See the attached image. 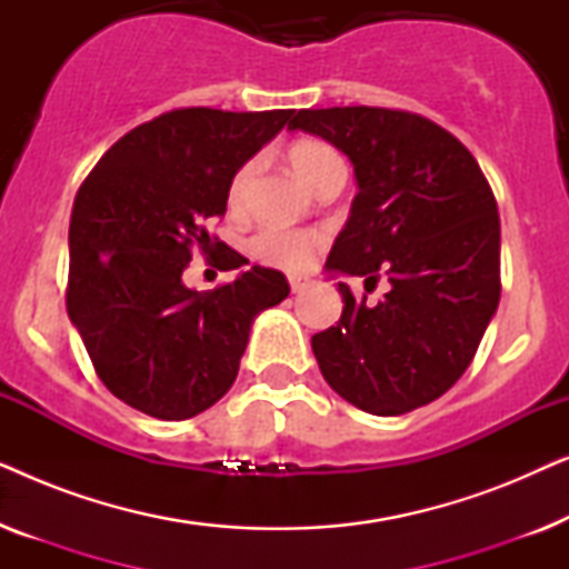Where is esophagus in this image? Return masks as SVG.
<instances>
[{
	"instance_id": "34e87169",
	"label": "esophagus",
	"mask_w": 569,
	"mask_h": 569,
	"mask_svg": "<svg viewBox=\"0 0 569 569\" xmlns=\"http://www.w3.org/2000/svg\"><path fill=\"white\" fill-rule=\"evenodd\" d=\"M310 287V279L308 277H300V274H292L290 277V290L292 292H306Z\"/></svg>"
}]
</instances>
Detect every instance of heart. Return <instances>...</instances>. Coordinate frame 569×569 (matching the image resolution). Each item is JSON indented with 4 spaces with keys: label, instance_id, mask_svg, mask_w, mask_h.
<instances>
[{
    "label": "heart",
    "instance_id": "1",
    "mask_svg": "<svg viewBox=\"0 0 569 569\" xmlns=\"http://www.w3.org/2000/svg\"><path fill=\"white\" fill-rule=\"evenodd\" d=\"M287 160L295 173L306 181L310 189H318L326 178L345 173V160L331 144L321 139L302 137L287 147ZM259 173V160H246L230 178L228 204L232 212H240L248 204V193ZM326 243V236L316 228H284V224H263L248 238V253L263 267L284 271H302L316 261L318 251Z\"/></svg>",
    "mask_w": 569,
    "mask_h": 569
}]
</instances>
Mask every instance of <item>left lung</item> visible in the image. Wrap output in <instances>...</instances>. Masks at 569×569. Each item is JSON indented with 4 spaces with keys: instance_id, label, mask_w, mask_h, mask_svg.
<instances>
[{
    "instance_id": "8db88e82",
    "label": "left lung",
    "mask_w": 569,
    "mask_h": 569,
    "mask_svg": "<svg viewBox=\"0 0 569 569\" xmlns=\"http://www.w3.org/2000/svg\"><path fill=\"white\" fill-rule=\"evenodd\" d=\"M290 129L352 160L357 197L326 269L391 290L376 306L339 282L341 318L313 333L326 383L357 409L396 417L448 391L500 302V214L458 139L401 108H302Z\"/></svg>"
}]
</instances>
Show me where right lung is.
I'll use <instances>...</instances> for the list:
<instances>
[{
  "mask_svg": "<svg viewBox=\"0 0 569 569\" xmlns=\"http://www.w3.org/2000/svg\"><path fill=\"white\" fill-rule=\"evenodd\" d=\"M277 111L173 108L139 123L96 162L69 220L67 313L116 399L158 419L197 417L236 383L253 316L290 295L253 267L189 290L193 248L217 269L248 263L207 230L236 170L290 121Z\"/></svg>",
  "mask_w": 569,
  "mask_h": 569,
  "instance_id": "add662e5",
  "label": "right lung"
}]
</instances>
